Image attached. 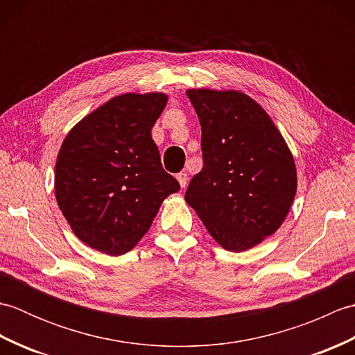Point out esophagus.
<instances>
[{
  "mask_svg": "<svg viewBox=\"0 0 355 355\" xmlns=\"http://www.w3.org/2000/svg\"><path fill=\"white\" fill-rule=\"evenodd\" d=\"M177 180H178V183H180V186L182 187H186L187 186V173L186 172H180V173H177Z\"/></svg>",
  "mask_w": 355,
  "mask_h": 355,
  "instance_id": "esophagus-1",
  "label": "esophagus"
}]
</instances>
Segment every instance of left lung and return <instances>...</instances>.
Returning a JSON list of instances; mask_svg holds the SVG:
<instances>
[{
    "label": "left lung",
    "instance_id": "8db88e82",
    "mask_svg": "<svg viewBox=\"0 0 355 355\" xmlns=\"http://www.w3.org/2000/svg\"><path fill=\"white\" fill-rule=\"evenodd\" d=\"M202 137L201 172L184 200L218 244L244 252L281 227L297 191L284 135L261 105L238 89L191 88Z\"/></svg>",
    "mask_w": 355,
    "mask_h": 355
}]
</instances>
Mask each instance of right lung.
Listing matches in <instances>:
<instances>
[{
  "mask_svg": "<svg viewBox=\"0 0 355 355\" xmlns=\"http://www.w3.org/2000/svg\"><path fill=\"white\" fill-rule=\"evenodd\" d=\"M168 94L125 93L65 135L55 197L74 235L105 254H125L149 230L162 202L180 191L150 135Z\"/></svg>",
  "mask_w": 355,
  "mask_h": 355,
  "instance_id": "add662e5",
  "label": "right lung"
}]
</instances>
